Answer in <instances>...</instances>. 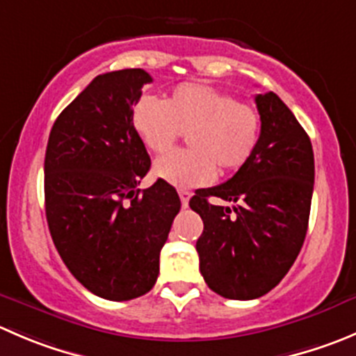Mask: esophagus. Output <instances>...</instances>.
Wrapping results in <instances>:
<instances>
[{
  "label": "esophagus",
  "mask_w": 356,
  "mask_h": 356,
  "mask_svg": "<svg viewBox=\"0 0 356 356\" xmlns=\"http://www.w3.org/2000/svg\"><path fill=\"white\" fill-rule=\"evenodd\" d=\"M179 196H181V203L182 207H188L189 205V198H191V193L188 191V189H179Z\"/></svg>",
  "instance_id": "obj_1"
}]
</instances>
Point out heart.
<instances>
[{
  "label": "heart",
  "mask_w": 356,
  "mask_h": 356,
  "mask_svg": "<svg viewBox=\"0 0 356 356\" xmlns=\"http://www.w3.org/2000/svg\"><path fill=\"white\" fill-rule=\"evenodd\" d=\"M132 127L144 146L163 154L188 132L189 149L154 163V175L175 188H196L236 172L257 149L261 115L247 102L202 83L174 86L163 102L144 95L132 108Z\"/></svg>",
  "instance_id": "heart-1"
}]
</instances>
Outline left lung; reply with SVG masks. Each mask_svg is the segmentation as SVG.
<instances>
[{
	"instance_id": "1",
	"label": "left lung",
	"mask_w": 356,
	"mask_h": 356,
	"mask_svg": "<svg viewBox=\"0 0 356 356\" xmlns=\"http://www.w3.org/2000/svg\"><path fill=\"white\" fill-rule=\"evenodd\" d=\"M255 153L229 181L189 200L203 220L200 271L216 294L238 301L268 294L289 273L305 243L315 182L312 140L291 109L273 92L255 95Z\"/></svg>"
}]
</instances>
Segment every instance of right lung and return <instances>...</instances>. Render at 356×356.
<instances>
[{
	"mask_svg": "<svg viewBox=\"0 0 356 356\" xmlns=\"http://www.w3.org/2000/svg\"><path fill=\"white\" fill-rule=\"evenodd\" d=\"M151 81L144 69L99 74L55 120L44 154V210L55 248L83 287L109 301L153 289L181 210L168 182L139 189L151 160L130 116Z\"/></svg>",
	"mask_w": 356,
	"mask_h": 356,
	"instance_id": "add662e5",
	"label": "right lung"
}]
</instances>
